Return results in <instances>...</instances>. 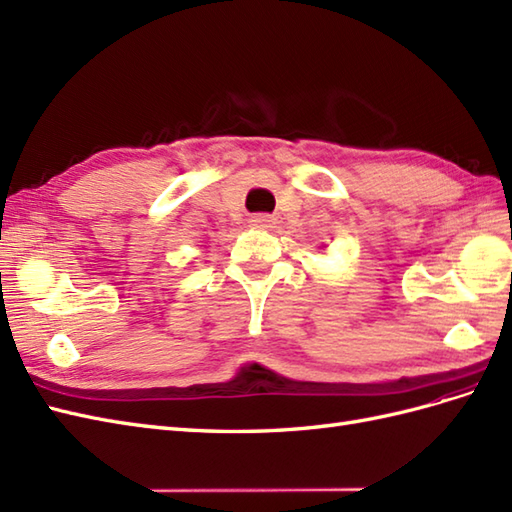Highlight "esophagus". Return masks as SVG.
Returning a JSON list of instances; mask_svg holds the SVG:
<instances>
[{
  "instance_id": "obj_1",
  "label": "esophagus",
  "mask_w": 512,
  "mask_h": 512,
  "mask_svg": "<svg viewBox=\"0 0 512 512\" xmlns=\"http://www.w3.org/2000/svg\"><path fill=\"white\" fill-rule=\"evenodd\" d=\"M251 225L257 229H272L274 225H277V218L270 214H255V216H251Z\"/></svg>"
}]
</instances>
